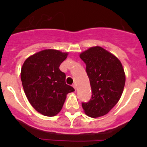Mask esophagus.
<instances>
[{
	"mask_svg": "<svg viewBox=\"0 0 147 147\" xmlns=\"http://www.w3.org/2000/svg\"><path fill=\"white\" fill-rule=\"evenodd\" d=\"M73 87H74V88L75 89V90H76V84H74V85H73Z\"/></svg>",
	"mask_w": 147,
	"mask_h": 147,
	"instance_id": "1",
	"label": "esophagus"
}]
</instances>
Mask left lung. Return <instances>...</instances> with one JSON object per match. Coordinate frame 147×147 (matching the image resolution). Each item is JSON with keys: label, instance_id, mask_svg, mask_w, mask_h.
Masks as SVG:
<instances>
[{"label": "left lung", "instance_id": "left-lung-1", "mask_svg": "<svg viewBox=\"0 0 147 147\" xmlns=\"http://www.w3.org/2000/svg\"><path fill=\"white\" fill-rule=\"evenodd\" d=\"M86 64V72L91 87L92 96L82 102L88 116L106 115L120 99L125 85V74L120 60L100 46L90 48L80 54Z\"/></svg>", "mask_w": 147, "mask_h": 147}]
</instances>
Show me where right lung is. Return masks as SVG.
Instances as JSON below:
<instances>
[{
	"label": "right lung",
	"instance_id": "add662e5",
	"mask_svg": "<svg viewBox=\"0 0 147 147\" xmlns=\"http://www.w3.org/2000/svg\"><path fill=\"white\" fill-rule=\"evenodd\" d=\"M67 56L58 50H42L27 58L21 68L22 85L28 102L45 116L59 113L67 93L74 91L59 68Z\"/></svg>",
	"mask_w": 147,
	"mask_h": 147
}]
</instances>
